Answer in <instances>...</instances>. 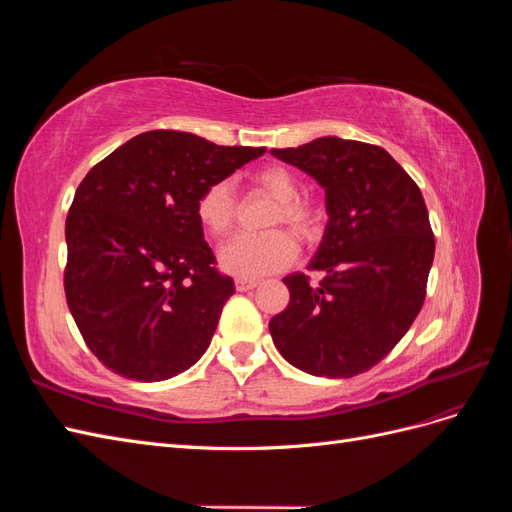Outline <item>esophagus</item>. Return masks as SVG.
<instances>
[{"label": "esophagus", "instance_id": "1", "mask_svg": "<svg viewBox=\"0 0 512 512\" xmlns=\"http://www.w3.org/2000/svg\"><path fill=\"white\" fill-rule=\"evenodd\" d=\"M258 284H260L258 280H247V277H237V280H235V288H237L239 292L254 290Z\"/></svg>", "mask_w": 512, "mask_h": 512}]
</instances>
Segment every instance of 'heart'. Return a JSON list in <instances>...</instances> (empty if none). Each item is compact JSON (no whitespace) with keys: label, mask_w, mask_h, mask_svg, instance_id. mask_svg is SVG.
<instances>
[{"label":"heart","mask_w":512,"mask_h":512,"mask_svg":"<svg viewBox=\"0 0 512 512\" xmlns=\"http://www.w3.org/2000/svg\"><path fill=\"white\" fill-rule=\"evenodd\" d=\"M258 188L277 200L271 213V226H288L301 241H312L318 235L320 215L312 203L301 194L297 175L286 166H267L254 177ZM196 218L213 237H224L237 218V200L230 181H213L200 192L196 203ZM297 258V243L286 230H271L265 235H237L220 250V265L224 271L239 277H260L282 271Z\"/></svg>","instance_id":"b5f03b06"}]
</instances>
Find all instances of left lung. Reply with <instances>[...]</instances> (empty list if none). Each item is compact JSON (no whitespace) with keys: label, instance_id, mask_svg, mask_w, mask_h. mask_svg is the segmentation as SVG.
I'll use <instances>...</instances> for the list:
<instances>
[{"label":"left lung","instance_id":"obj_1","mask_svg":"<svg viewBox=\"0 0 512 512\" xmlns=\"http://www.w3.org/2000/svg\"><path fill=\"white\" fill-rule=\"evenodd\" d=\"M318 181L329 222L307 269L284 277L290 303L269 322L275 348L305 374L352 378L371 369L408 333L425 301L436 252L418 185L389 151L322 136L271 149Z\"/></svg>","mask_w":512,"mask_h":512}]
</instances>
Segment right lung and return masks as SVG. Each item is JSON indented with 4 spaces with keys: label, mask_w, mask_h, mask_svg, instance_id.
<instances>
[{
    "label": "right lung",
    "mask_w": 512,
    "mask_h": 512,
    "mask_svg": "<svg viewBox=\"0 0 512 512\" xmlns=\"http://www.w3.org/2000/svg\"><path fill=\"white\" fill-rule=\"evenodd\" d=\"M265 147L143 132L89 170L66 220V301L115 374L160 382L190 369L235 294L196 218L198 196Z\"/></svg>",
    "instance_id": "add662e5"
}]
</instances>
